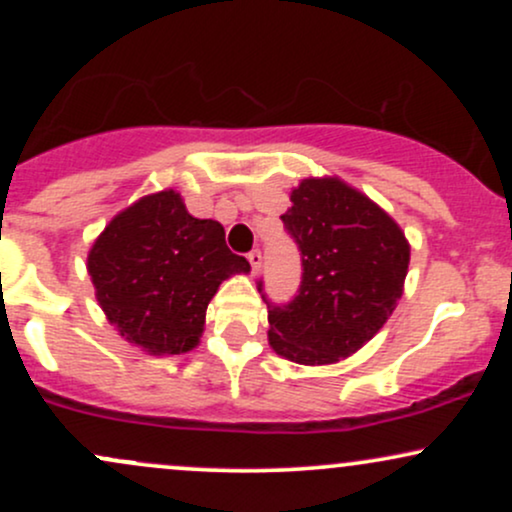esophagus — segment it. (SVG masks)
<instances>
[{"label":"esophagus","mask_w":512,"mask_h":512,"mask_svg":"<svg viewBox=\"0 0 512 512\" xmlns=\"http://www.w3.org/2000/svg\"><path fill=\"white\" fill-rule=\"evenodd\" d=\"M248 262H250V267H252V272H260V267H262V252L260 250H252L250 255H248Z\"/></svg>","instance_id":"esophagus-1"}]
</instances>
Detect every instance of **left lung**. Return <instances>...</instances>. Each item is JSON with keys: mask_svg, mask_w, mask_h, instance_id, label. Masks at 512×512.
<instances>
[{"mask_svg": "<svg viewBox=\"0 0 512 512\" xmlns=\"http://www.w3.org/2000/svg\"><path fill=\"white\" fill-rule=\"evenodd\" d=\"M281 216L301 250L293 301L269 310V344L303 366L351 356L378 334L402 298L409 243L402 228L339 178H308Z\"/></svg>", "mask_w": 512, "mask_h": 512, "instance_id": "1", "label": "left lung"}]
</instances>
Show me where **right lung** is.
Wrapping results in <instances>:
<instances>
[{"label":"right lung","instance_id":"right-lung-1","mask_svg":"<svg viewBox=\"0 0 512 512\" xmlns=\"http://www.w3.org/2000/svg\"><path fill=\"white\" fill-rule=\"evenodd\" d=\"M250 272L219 221L195 219L175 190L146 195L115 216L88 252V274L110 325L154 356L199 344L219 284Z\"/></svg>","mask_w":512,"mask_h":512}]
</instances>
